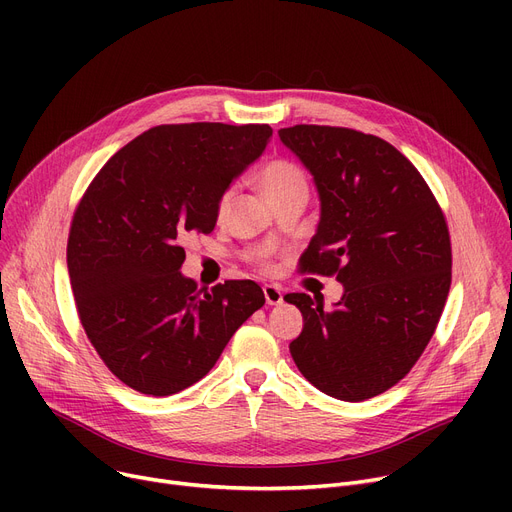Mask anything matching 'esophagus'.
<instances>
[{"instance_id":"1","label":"esophagus","mask_w":512,"mask_h":512,"mask_svg":"<svg viewBox=\"0 0 512 512\" xmlns=\"http://www.w3.org/2000/svg\"><path fill=\"white\" fill-rule=\"evenodd\" d=\"M263 294H265V303H267V305H280V303L284 301L280 286L267 284V286H263Z\"/></svg>"}]
</instances>
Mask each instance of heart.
Listing matches in <instances>:
<instances>
[{"mask_svg":"<svg viewBox=\"0 0 512 512\" xmlns=\"http://www.w3.org/2000/svg\"><path fill=\"white\" fill-rule=\"evenodd\" d=\"M259 182L263 188V195L270 201H276L294 191H307L305 174L297 166L290 164V161H282V159L270 161V164L263 168ZM228 199H230V193L222 197L220 209L228 203Z\"/></svg>","mask_w":512,"mask_h":512,"instance_id":"obj_1","label":"heart"}]
</instances>
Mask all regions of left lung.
Here are the masks:
<instances>
[{
  "instance_id": "left-lung-1",
  "label": "left lung",
  "mask_w": 512,
  "mask_h": 512,
  "mask_svg": "<svg viewBox=\"0 0 512 512\" xmlns=\"http://www.w3.org/2000/svg\"><path fill=\"white\" fill-rule=\"evenodd\" d=\"M278 134L319 195L303 272L344 286L332 309L286 294L305 321L290 355L317 390L361 402L405 378L434 336L452 267L444 215L417 168L380 137L313 124Z\"/></svg>"
}]
</instances>
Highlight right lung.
<instances>
[{"instance_id": "obj_1", "label": "right lung", "mask_w": 512, "mask_h": 512, "mask_svg": "<svg viewBox=\"0 0 512 512\" xmlns=\"http://www.w3.org/2000/svg\"><path fill=\"white\" fill-rule=\"evenodd\" d=\"M267 124L155 126L91 182L68 238V272L91 344L120 382L151 396L193 386L263 307L251 280L197 288L186 234H209L230 184L267 147Z\"/></svg>"}]
</instances>
